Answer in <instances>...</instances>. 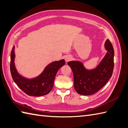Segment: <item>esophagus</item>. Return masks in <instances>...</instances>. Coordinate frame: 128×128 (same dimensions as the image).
I'll return each mask as SVG.
<instances>
[{
	"label": "esophagus",
	"instance_id": "esophagus-1",
	"mask_svg": "<svg viewBox=\"0 0 128 128\" xmlns=\"http://www.w3.org/2000/svg\"><path fill=\"white\" fill-rule=\"evenodd\" d=\"M64 60H65V61H66V62H68L72 60V57L70 56H67L65 57Z\"/></svg>",
	"mask_w": 128,
	"mask_h": 128
}]
</instances>
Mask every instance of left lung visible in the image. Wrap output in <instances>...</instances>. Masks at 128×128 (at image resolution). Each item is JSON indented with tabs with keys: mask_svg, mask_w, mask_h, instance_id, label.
Listing matches in <instances>:
<instances>
[{
	"mask_svg": "<svg viewBox=\"0 0 128 128\" xmlns=\"http://www.w3.org/2000/svg\"><path fill=\"white\" fill-rule=\"evenodd\" d=\"M104 48L107 52L94 68L87 69L80 61H71L67 63L74 73V89L80 94H93L100 90L112 77L114 68V48L109 40H106Z\"/></svg>",
	"mask_w": 128,
	"mask_h": 128,
	"instance_id": "1",
	"label": "left lung"
}]
</instances>
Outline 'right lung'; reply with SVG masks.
<instances>
[{
    "mask_svg": "<svg viewBox=\"0 0 128 128\" xmlns=\"http://www.w3.org/2000/svg\"><path fill=\"white\" fill-rule=\"evenodd\" d=\"M14 49V46L10 55V72L15 83L20 89L28 96L38 97L48 94L54 87V78L57 71L65 64L64 60L52 62L47 65L38 76L28 78L20 74L15 67Z\"/></svg>",
    "mask_w": 128,
    "mask_h": 128,
    "instance_id": "right-lung-1",
    "label": "right lung"
}]
</instances>
